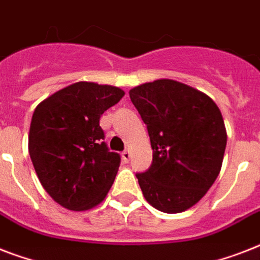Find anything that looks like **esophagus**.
Listing matches in <instances>:
<instances>
[{"label":"esophagus","instance_id":"1","mask_svg":"<svg viewBox=\"0 0 260 260\" xmlns=\"http://www.w3.org/2000/svg\"><path fill=\"white\" fill-rule=\"evenodd\" d=\"M131 156H132V155H131V151H129V150H125V151H124V152H122V154H121L122 160H124V162H125V163L129 162Z\"/></svg>","mask_w":260,"mask_h":260}]
</instances>
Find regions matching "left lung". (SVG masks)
Wrapping results in <instances>:
<instances>
[{"instance_id":"obj_1","label":"left lung","mask_w":260,"mask_h":260,"mask_svg":"<svg viewBox=\"0 0 260 260\" xmlns=\"http://www.w3.org/2000/svg\"><path fill=\"white\" fill-rule=\"evenodd\" d=\"M147 125L152 165L138 173L147 202L165 213L196 205L221 170L226 131L221 112L200 90L158 79L129 90Z\"/></svg>"}]
</instances>
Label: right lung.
Segmentation results:
<instances>
[{
    "instance_id": "obj_1",
    "label": "right lung",
    "mask_w": 260,
    "mask_h": 260,
    "mask_svg": "<svg viewBox=\"0 0 260 260\" xmlns=\"http://www.w3.org/2000/svg\"><path fill=\"white\" fill-rule=\"evenodd\" d=\"M122 95L116 86L77 82L36 106L28 138L30 160L43 187L63 208L91 209L113 185L121 158L104 142L100 118Z\"/></svg>"
}]
</instances>
